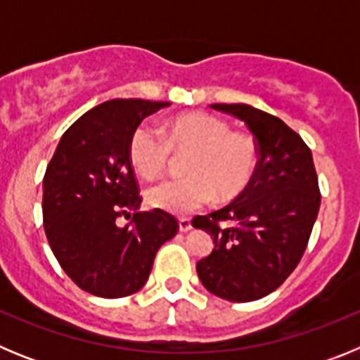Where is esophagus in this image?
Returning a JSON list of instances; mask_svg holds the SVG:
<instances>
[{"instance_id":"esophagus-1","label":"esophagus","mask_w":360,"mask_h":360,"mask_svg":"<svg viewBox=\"0 0 360 360\" xmlns=\"http://www.w3.org/2000/svg\"><path fill=\"white\" fill-rule=\"evenodd\" d=\"M178 229H180V232H189L191 229H193V224H191V219L186 218V216H182V218H178Z\"/></svg>"}]
</instances>
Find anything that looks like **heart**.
<instances>
[{
	"mask_svg": "<svg viewBox=\"0 0 360 360\" xmlns=\"http://www.w3.org/2000/svg\"><path fill=\"white\" fill-rule=\"evenodd\" d=\"M187 155L186 178L164 180L146 191L153 209L189 214L218 196L219 202L238 198L256 176L259 144L250 133L232 131V124L212 113L191 111L165 124L164 133L141 122L129 135V162L148 180L158 178L171 157Z\"/></svg>",
	"mask_w": 360,
	"mask_h": 360,
	"instance_id": "1",
	"label": "heart"
}]
</instances>
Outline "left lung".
I'll return each mask as SVG.
<instances>
[{"instance_id": "obj_1", "label": "left lung", "mask_w": 360, "mask_h": 360, "mask_svg": "<svg viewBox=\"0 0 360 360\" xmlns=\"http://www.w3.org/2000/svg\"><path fill=\"white\" fill-rule=\"evenodd\" d=\"M211 108L247 124L259 144V165L234 202L193 219L214 240L196 272L209 292L245 303L281 287L299 265L319 212V184L310 148L281 119L249 104Z\"/></svg>"}]
</instances>
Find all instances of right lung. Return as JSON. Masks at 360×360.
<instances>
[{
    "instance_id": "add662e5",
    "label": "right lung",
    "mask_w": 360,
    "mask_h": 360,
    "mask_svg": "<svg viewBox=\"0 0 360 360\" xmlns=\"http://www.w3.org/2000/svg\"><path fill=\"white\" fill-rule=\"evenodd\" d=\"M169 103L113 98L86 111L61 136L43 178V225L68 278L98 297L141 290L162 243L178 232L169 212H139L128 155L133 129ZM120 217L130 224L119 228Z\"/></svg>"
}]
</instances>
